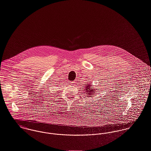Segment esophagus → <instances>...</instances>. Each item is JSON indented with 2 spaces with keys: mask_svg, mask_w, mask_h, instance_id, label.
Instances as JSON below:
<instances>
[{
  "mask_svg": "<svg viewBox=\"0 0 151 151\" xmlns=\"http://www.w3.org/2000/svg\"><path fill=\"white\" fill-rule=\"evenodd\" d=\"M70 83L71 84H74V82H73V81L72 82V81H71V82H70Z\"/></svg>",
  "mask_w": 151,
  "mask_h": 151,
  "instance_id": "obj_1",
  "label": "esophagus"
}]
</instances>
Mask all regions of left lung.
<instances>
[{"instance_id": "obj_1", "label": "left lung", "mask_w": 151, "mask_h": 151, "mask_svg": "<svg viewBox=\"0 0 151 151\" xmlns=\"http://www.w3.org/2000/svg\"><path fill=\"white\" fill-rule=\"evenodd\" d=\"M92 84V83H89V82L88 83H87L86 85H85V86H84L85 89L83 91L85 93L84 94H86V96H89L90 97H91L94 95H96L95 91H96V89H94V88H92L93 85Z\"/></svg>"}]
</instances>
